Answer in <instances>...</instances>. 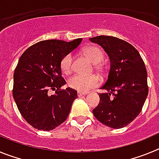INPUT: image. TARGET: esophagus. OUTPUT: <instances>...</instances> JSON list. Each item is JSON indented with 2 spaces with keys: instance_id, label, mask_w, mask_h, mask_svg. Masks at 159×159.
I'll return each mask as SVG.
<instances>
[{
  "instance_id": "34e87169",
  "label": "esophagus",
  "mask_w": 159,
  "mask_h": 159,
  "mask_svg": "<svg viewBox=\"0 0 159 159\" xmlns=\"http://www.w3.org/2000/svg\"><path fill=\"white\" fill-rule=\"evenodd\" d=\"M86 95V94L83 93V92H77V95H78V97H81L83 96V95Z\"/></svg>"
}]
</instances>
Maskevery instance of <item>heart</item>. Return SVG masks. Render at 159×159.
<instances>
[{
	"instance_id": "heart-1",
	"label": "heart",
	"mask_w": 159,
	"mask_h": 159,
	"mask_svg": "<svg viewBox=\"0 0 159 159\" xmlns=\"http://www.w3.org/2000/svg\"><path fill=\"white\" fill-rule=\"evenodd\" d=\"M84 54L86 56L92 63L95 64V68L100 70L102 67L99 65L103 59V52L102 49L98 46L91 45L85 48ZM72 67V56L71 54L66 55L63 57L60 62V69L64 74L69 73ZM67 84L71 88L76 90L80 92H87L92 88H95L99 84V78L95 75H83L80 74H75L70 77L67 80Z\"/></svg>"
}]
</instances>
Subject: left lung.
<instances>
[{
    "mask_svg": "<svg viewBox=\"0 0 159 159\" xmlns=\"http://www.w3.org/2000/svg\"><path fill=\"white\" fill-rule=\"evenodd\" d=\"M104 49L110 59L108 77L101 89L95 117L115 129L124 127L141 112L147 95V72L141 56L125 40L109 36L90 38Z\"/></svg>",
    "mask_w": 159,
    "mask_h": 159,
    "instance_id": "left-lung-1",
    "label": "left lung"
}]
</instances>
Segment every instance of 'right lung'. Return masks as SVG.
<instances>
[{"mask_svg":"<svg viewBox=\"0 0 159 159\" xmlns=\"http://www.w3.org/2000/svg\"><path fill=\"white\" fill-rule=\"evenodd\" d=\"M82 38L70 42L42 40L21 55L13 75L12 95L24 119L39 130H51L64 123L77 98L75 90L67 88L60 62L80 45ZM56 90L50 95L49 91Z\"/></svg>","mask_w":159,"mask_h":159,"instance_id":"1","label":"right lung"}]
</instances>
